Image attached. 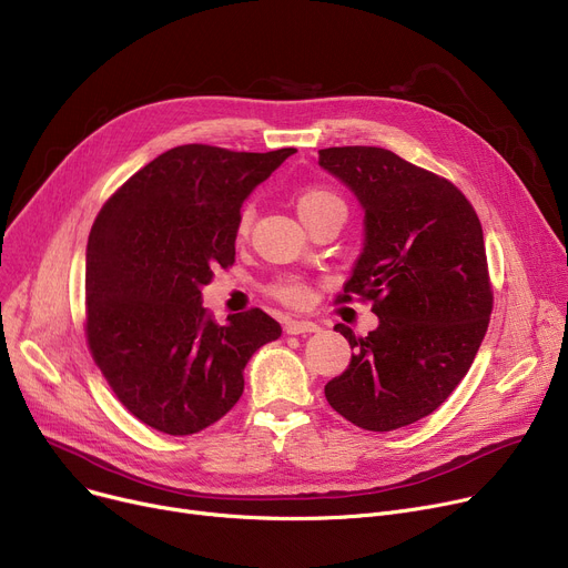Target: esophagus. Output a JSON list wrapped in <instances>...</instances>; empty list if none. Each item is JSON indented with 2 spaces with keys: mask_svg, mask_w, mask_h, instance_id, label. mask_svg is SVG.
<instances>
[{
  "mask_svg": "<svg viewBox=\"0 0 568 568\" xmlns=\"http://www.w3.org/2000/svg\"><path fill=\"white\" fill-rule=\"evenodd\" d=\"M285 331L290 335H301V333H317L320 326L311 320H287L285 322Z\"/></svg>",
  "mask_w": 568,
  "mask_h": 568,
  "instance_id": "34e87169",
  "label": "esophagus"
}]
</instances>
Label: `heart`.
I'll return each instance as SVG.
<instances>
[{"instance_id": "1", "label": "heart", "mask_w": 568, "mask_h": 568, "mask_svg": "<svg viewBox=\"0 0 568 568\" xmlns=\"http://www.w3.org/2000/svg\"><path fill=\"white\" fill-rule=\"evenodd\" d=\"M326 207H343L345 210V203L339 201L333 192H328V189H322V186L306 189V192H301L296 196V210H298L301 219H308L311 214H317ZM251 221H253V207L244 205L240 212V219H237V235L240 237H246V233L251 229ZM272 292H274V296H278L290 306H304L311 296V287L301 278H283L272 287Z\"/></svg>"}]
</instances>
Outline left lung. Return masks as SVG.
I'll return each mask as SVG.
<instances>
[{
	"label": "left lung",
	"instance_id": "left-lung-1",
	"mask_svg": "<svg viewBox=\"0 0 568 568\" xmlns=\"http://www.w3.org/2000/svg\"><path fill=\"white\" fill-rule=\"evenodd\" d=\"M365 212V242L345 294L372 301L379 326L356 337L349 367L324 386L328 404L367 432H393L434 413L470 369L488 328L481 223L459 189L386 148L320 150Z\"/></svg>",
	"mask_w": 568,
	"mask_h": 568
}]
</instances>
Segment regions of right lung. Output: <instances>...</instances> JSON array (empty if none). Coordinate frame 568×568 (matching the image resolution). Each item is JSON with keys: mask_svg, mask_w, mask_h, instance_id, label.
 I'll use <instances>...</instances> for the list:
<instances>
[{"mask_svg": "<svg viewBox=\"0 0 568 568\" xmlns=\"http://www.w3.org/2000/svg\"><path fill=\"white\" fill-rule=\"evenodd\" d=\"M294 153L178 145L102 205L87 246V339L148 427L189 436L221 420L244 393L251 356L281 337L260 308L216 324L201 287L235 262L242 203Z\"/></svg>", "mask_w": 568, "mask_h": 568, "instance_id": "add662e5", "label": "right lung"}]
</instances>
